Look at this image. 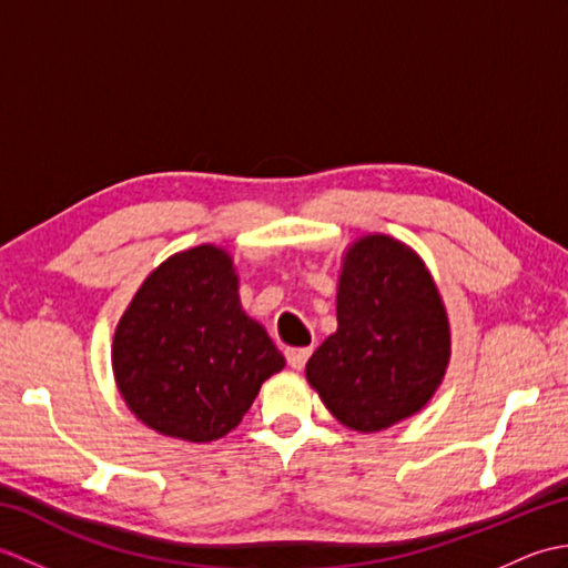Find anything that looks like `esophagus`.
I'll return each mask as SVG.
<instances>
[{"mask_svg": "<svg viewBox=\"0 0 568 568\" xmlns=\"http://www.w3.org/2000/svg\"><path fill=\"white\" fill-rule=\"evenodd\" d=\"M310 354H312V348H287L285 358H287V364H291V368L303 371L305 364H307Z\"/></svg>", "mask_w": 568, "mask_h": 568, "instance_id": "obj_1", "label": "esophagus"}]
</instances>
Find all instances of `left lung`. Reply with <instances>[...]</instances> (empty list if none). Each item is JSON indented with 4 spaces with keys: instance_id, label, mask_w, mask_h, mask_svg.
<instances>
[{
    "instance_id": "obj_1",
    "label": "left lung",
    "mask_w": 568,
    "mask_h": 568,
    "mask_svg": "<svg viewBox=\"0 0 568 568\" xmlns=\"http://www.w3.org/2000/svg\"><path fill=\"white\" fill-rule=\"evenodd\" d=\"M449 358V317L425 261L388 234L356 239L342 256L336 332L305 366L322 403L348 429H388L432 400Z\"/></svg>"
}]
</instances>
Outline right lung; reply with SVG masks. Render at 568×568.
Returning <instances> with one entry per match:
<instances>
[{"label":"right lung","mask_w":568,"mask_h":568,"mask_svg":"<svg viewBox=\"0 0 568 568\" xmlns=\"http://www.w3.org/2000/svg\"><path fill=\"white\" fill-rule=\"evenodd\" d=\"M285 368L268 332L241 307L232 253L202 244L165 258L131 297L112 342L126 407L163 437L222 439Z\"/></svg>","instance_id":"1"}]
</instances>
